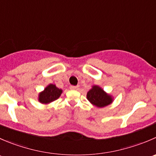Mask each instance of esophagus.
Listing matches in <instances>:
<instances>
[{
    "label": "esophagus",
    "instance_id": "obj_1",
    "mask_svg": "<svg viewBox=\"0 0 156 156\" xmlns=\"http://www.w3.org/2000/svg\"><path fill=\"white\" fill-rule=\"evenodd\" d=\"M78 87H79V86H74V85L70 86V89H72V90H78Z\"/></svg>",
    "mask_w": 156,
    "mask_h": 156
}]
</instances>
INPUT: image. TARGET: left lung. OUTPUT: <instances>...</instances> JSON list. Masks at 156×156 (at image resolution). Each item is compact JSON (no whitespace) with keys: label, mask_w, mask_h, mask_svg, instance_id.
Returning a JSON list of instances; mask_svg holds the SVG:
<instances>
[{"label":"left lung","mask_w":156,"mask_h":156,"mask_svg":"<svg viewBox=\"0 0 156 156\" xmlns=\"http://www.w3.org/2000/svg\"><path fill=\"white\" fill-rule=\"evenodd\" d=\"M87 98L91 104L98 107H104L112 102V98L110 95L98 86H94L87 94Z\"/></svg>","instance_id":"left-lung-1"}]
</instances>
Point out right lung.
Segmentation results:
<instances>
[{
  "instance_id": "right-lung-1",
  "label": "right lung",
  "mask_w": 156,
  "mask_h": 156,
  "mask_svg": "<svg viewBox=\"0 0 156 156\" xmlns=\"http://www.w3.org/2000/svg\"><path fill=\"white\" fill-rule=\"evenodd\" d=\"M61 89L55 87L54 84H49L48 87L45 88L43 92L40 94L39 96V101L43 104H48L52 101H55L59 98L62 94Z\"/></svg>"
}]
</instances>
